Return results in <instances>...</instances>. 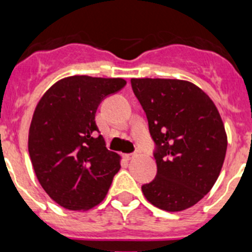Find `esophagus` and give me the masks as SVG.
Masks as SVG:
<instances>
[{
    "label": "esophagus",
    "mask_w": 252,
    "mask_h": 252,
    "mask_svg": "<svg viewBox=\"0 0 252 252\" xmlns=\"http://www.w3.org/2000/svg\"><path fill=\"white\" fill-rule=\"evenodd\" d=\"M135 157V154H125V159L126 160H130Z\"/></svg>",
    "instance_id": "obj_1"
}]
</instances>
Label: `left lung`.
Listing matches in <instances>:
<instances>
[{
	"instance_id": "obj_1",
	"label": "left lung",
	"mask_w": 252,
	"mask_h": 252,
	"mask_svg": "<svg viewBox=\"0 0 252 252\" xmlns=\"http://www.w3.org/2000/svg\"><path fill=\"white\" fill-rule=\"evenodd\" d=\"M155 144L157 177L141 187L158 208L179 212L212 189L227 150L223 122L215 103L195 84L179 79H131Z\"/></svg>"
}]
</instances>
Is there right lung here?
<instances>
[{"mask_svg":"<svg viewBox=\"0 0 252 252\" xmlns=\"http://www.w3.org/2000/svg\"><path fill=\"white\" fill-rule=\"evenodd\" d=\"M125 84L122 78L73 75L51 86L37 103L29 154L39 183L59 206L86 211L106 197L121 165L94 117L99 103Z\"/></svg>","mask_w":252,"mask_h":252,"instance_id":"right-lung-1","label":"right lung"}]
</instances>
